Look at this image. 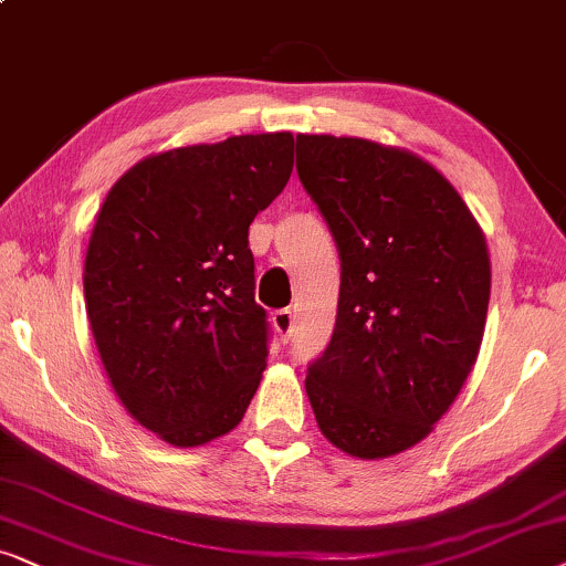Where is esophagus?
I'll return each instance as SVG.
<instances>
[{
  "label": "esophagus",
  "mask_w": 566,
  "mask_h": 566,
  "mask_svg": "<svg viewBox=\"0 0 566 566\" xmlns=\"http://www.w3.org/2000/svg\"><path fill=\"white\" fill-rule=\"evenodd\" d=\"M271 321H274V328H276V334L282 336V342H287L292 332H295V313H292L290 307H282V311H274Z\"/></svg>",
  "instance_id": "1"
}]
</instances>
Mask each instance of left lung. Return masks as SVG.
I'll use <instances>...</instances> for the list:
<instances>
[{
    "mask_svg": "<svg viewBox=\"0 0 566 566\" xmlns=\"http://www.w3.org/2000/svg\"><path fill=\"white\" fill-rule=\"evenodd\" d=\"M297 177L342 266L307 399L342 452L399 454L431 433L475 366L491 297L483 232L441 171L381 143L297 135Z\"/></svg>",
    "mask_w": 566,
    "mask_h": 566,
    "instance_id": "obj_1",
    "label": "left lung"
}]
</instances>
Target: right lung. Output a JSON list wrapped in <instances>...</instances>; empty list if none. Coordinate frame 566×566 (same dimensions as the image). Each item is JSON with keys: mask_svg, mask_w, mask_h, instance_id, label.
Segmentation results:
<instances>
[{"mask_svg": "<svg viewBox=\"0 0 566 566\" xmlns=\"http://www.w3.org/2000/svg\"><path fill=\"white\" fill-rule=\"evenodd\" d=\"M292 133L148 156L106 196L85 311L127 412L171 447L240 423L269 357L248 230L292 175Z\"/></svg>", "mask_w": 566, "mask_h": 566, "instance_id": "1", "label": "right lung"}]
</instances>
